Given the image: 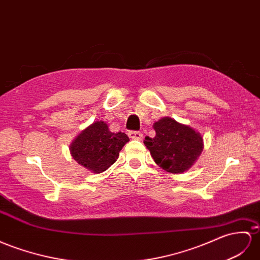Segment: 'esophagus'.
Here are the masks:
<instances>
[{
  "mask_svg": "<svg viewBox=\"0 0 260 260\" xmlns=\"http://www.w3.org/2000/svg\"><path fill=\"white\" fill-rule=\"evenodd\" d=\"M128 136L132 139H136V141H141L143 138V134L141 132H136V131H131L128 132Z\"/></svg>",
  "mask_w": 260,
  "mask_h": 260,
  "instance_id": "esophagus-1",
  "label": "esophagus"
}]
</instances>
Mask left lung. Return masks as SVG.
Here are the masks:
<instances>
[{
    "label": "left lung",
    "instance_id": "left-lung-1",
    "mask_svg": "<svg viewBox=\"0 0 260 260\" xmlns=\"http://www.w3.org/2000/svg\"><path fill=\"white\" fill-rule=\"evenodd\" d=\"M156 136L145 137L144 144L155 162L171 174H182L192 167L203 150L200 133L175 121L162 117L154 124Z\"/></svg>",
    "mask_w": 260,
    "mask_h": 260
}]
</instances>
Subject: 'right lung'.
I'll use <instances>...</instances> for the list:
<instances>
[{
	"mask_svg": "<svg viewBox=\"0 0 260 260\" xmlns=\"http://www.w3.org/2000/svg\"><path fill=\"white\" fill-rule=\"evenodd\" d=\"M129 141L125 133H112L105 122L91 124L75 138L70 154L75 160L88 170L100 174L116 161L119 151Z\"/></svg>",
	"mask_w": 260,
	"mask_h": 260,
	"instance_id": "right-lung-1",
	"label": "right lung"
}]
</instances>
